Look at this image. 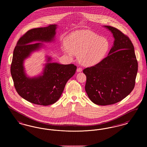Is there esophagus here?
Here are the masks:
<instances>
[{"label":"esophagus","instance_id":"obj_1","mask_svg":"<svg viewBox=\"0 0 147 147\" xmlns=\"http://www.w3.org/2000/svg\"><path fill=\"white\" fill-rule=\"evenodd\" d=\"M82 71V69L81 68H78L77 69V71L78 73H79V72H81Z\"/></svg>","mask_w":147,"mask_h":147}]
</instances>
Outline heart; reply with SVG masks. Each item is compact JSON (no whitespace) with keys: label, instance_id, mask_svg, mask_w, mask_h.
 <instances>
[{"label":"heart","instance_id":"1","mask_svg":"<svg viewBox=\"0 0 147 147\" xmlns=\"http://www.w3.org/2000/svg\"><path fill=\"white\" fill-rule=\"evenodd\" d=\"M67 49L63 52L71 57L78 56V61L85 67H92L100 63L110 49V42L105 37L88 30L71 33L65 42Z\"/></svg>","mask_w":147,"mask_h":147}]
</instances>
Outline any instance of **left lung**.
<instances>
[{"label": "left lung", "instance_id": "left-lung-1", "mask_svg": "<svg viewBox=\"0 0 147 147\" xmlns=\"http://www.w3.org/2000/svg\"><path fill=\"white\" fill-rule=\"evenodd\" d=\"M112 33L114 41L108 56L100 63L86 68L85 91L98 105L114 104L133 90L138 71V62L130 39L118 29L104 26Z\"/></svg>", "mask_w": 147, "mask_h": 147}]
</instances>
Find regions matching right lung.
<instances>
[{
  "mask_svg": "<svg viewBox=\"0 0 147 147\" xmlns=\"http://www.w3.org/2000/svg\"><path fill=\"white\" fill-rule=\"evenodd\" d=\"M57 28L54 24L29 30L19 39L14 50L10 71L14 86L21 97L36 105L47 106L57 102L77 69L73 64L52 62V58L46 56L41 74L30 77L25 72V60L45 46L42 42L55 41Z\"/></svg>",
  "mask_w": 147,
  "mask_h": 147,
  "instance_id": "obj_1",
  "label": "right lung"
}]
</instances>
